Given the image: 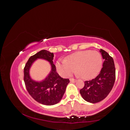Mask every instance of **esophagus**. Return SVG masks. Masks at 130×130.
Wrapping results in <instances>:
<instances>
[{
	"instance_id": "esophagus-1",
	"label": "esophagus",
	"mask_w": 130,
	"mask_h": 130,
	"mask_svg": "<svg viewBox=\"0 0 130 130\" xmlns=\"http://www.w3.org/2000/svg\"><path fill=\"white\" fill-rule=\"evenodd\" d=\"M76 79H73V78H71V79H70V81L72 83H75V82H76Z\"/></svg>"
}]
</instances>
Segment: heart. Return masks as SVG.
<instances>
[{"instance_id":"obj_1","label":"heart","mask_w":130,"mask_h":130,"mask_svg":"<svg viewBox=\"0 0 130 130\" xmlns=\"http://www.w3.org/2000/svg\"><path fill=\"white\" fill-rule=\"evenodd\" d=\"M103 58L96 51L86 50L70 55L66 60H59L56 62V67L59 74L62 77H70L77 73L85 79L95 77L102 67Z\"/></svg>"}]
</instances>
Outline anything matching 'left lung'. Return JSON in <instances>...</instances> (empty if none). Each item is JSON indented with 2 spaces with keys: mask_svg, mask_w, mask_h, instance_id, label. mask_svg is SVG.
<instances>
[{
  "mask_svg": "<svg viewBox=\"0 0 130 130\" xmlns=\"http://www.w3.org/2000/svg\"><path fill=\"white\" fill-rule=\"evenodd\" d=\"M100 52L104 60L100 74L93 79L85 82V86L80 90L84 100L92 104L100 102L108 95L116 79V69L113 58L102 49Z\"/></svg>",
  "mask_w": 130,
  "mask_h": 130,
  "instance_id": "left-lung-1",
  "label": "left lung"
}]
</instances>
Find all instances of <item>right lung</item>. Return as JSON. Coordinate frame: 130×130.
<instances>
[{
	"label": "right lung",
	"mask_w": 130,
	"mask_h": 130,
	"mask_svg": "<svg viewBox=\"0 0 130 130\" xmlns=\"http://www.w3.org/2000/svg\"><path fill=\"white\" fill-rule=\"evenodd\" d=\"M53 57V53L42 50L30 57L24 68V79L28 92L37 102L45 105H53L60 102L70 82L69 79L61 78L56 72ZM38 59L47 60L52 68L47 77L40 81L33 80L29 74L32 65Z\"/></svg>",
	"instance_id": "add662e5"
}]
</instances>
